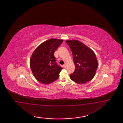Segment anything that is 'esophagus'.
<instances>
[{
    "mask_svg": "<svg viewBox=\"0 0 123 123\" xmlns=\"http://www.w3.org/2000/svg\"><path fill=\"white\" fill-rule=\"evenodd\" d=\"M63 67H64V68H66V67H67V63H64V65H63Z\"/></svg>",
    "mask_w": 123,
    "mask_h": 123,
    "instance_id": "esophagus-1",
    "label": "esophagus"
}]
</instances>
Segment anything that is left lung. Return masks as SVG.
I'll return each mask as SVG.
<instances>
[{"instance_id":"1","label":"left lung","mask_w":123,"mask_h":123,"mask_svg":"<svg viewBox=\"0 0 123 123\" xmlns=\"http://www.w3.org/2000/svg\"><path fill=\"white\" fill-rule=\"evenodd\" d=\"M72 52L75 64L74 72L70 74V78L80 84L86 83L95 76L98 63L93 51L80 41H66Z\"/></svg>"}]
</instances>
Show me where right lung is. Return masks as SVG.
<instances>
[{"instance_id": "right-lung-1", "label": "right lung", "mask_w": 123, "mask_h": 123, "mask_svg": "<svg viewBox=\"0 0 123 123\" xmlns=\"http://www.w3.org/2000/svg\"><path fill=\"white\" fill-rule=\"evenodd\" d=\"M63 42L54 38L48 40L39 45L31 56V69L35 78L42 83L49 84L59 78L63 68L56 63L54 53Z\"/></svg>"}]
</instances>
